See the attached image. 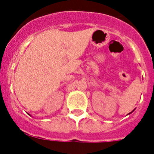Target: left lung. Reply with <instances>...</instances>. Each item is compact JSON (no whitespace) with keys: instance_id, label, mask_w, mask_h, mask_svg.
<instances>
[{"instance_id":"1","label":"left lung","mask_w":154,"mask_h":154,"mask_svg":"<svg viewBox=\"0 0 154 154\" xmlns=\"http://www.w3.org/2000/svg\"><path fill=\"white\" fill-rule=\"evenodd\" d=\"M131 112H129V113H131Z\"/></svg>"}]
</instances>
